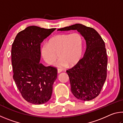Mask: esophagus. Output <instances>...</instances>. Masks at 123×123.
Here are the masks:
<instances>
[{
	"label": "esophagus",
	"instance_id": "34e87169",
	"mask_svg": "<svg viewBox=\"0 0 123 123\" xmlns=\"http://www.w3.org/2000/svg\"><path fill=\"white\" fill-rule=\"evenodd\" d=\"M62 71V70L61 69H57V73H60Z\"/></svg>",
	"mask_w": 123,
	"mask_h": 123
}]
</instances>
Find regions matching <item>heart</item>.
<instances>
[{
	"label": "heart",
	"instance_id": "b5f03b06",
	"mask_svg": "<svg viewBox=\"0 0 123 123\" xmlns=\"http://www.w3.org/2000/svg\"><path fill=\"white\" fill-rule=\"evenodd\" d=\"M84 49V39L79 32L57 35L50 39L49 43L43 45L41 49L42 57L46 63L51 64L59 54L60 59L54 62L55 67L63 68L73 66L80 61Z\"/></svg>",
	"mask_w": 123,
	"mask_h": 123
}]
</instances>
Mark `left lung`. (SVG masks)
Returning <instances> with one entry per match:
<instances>
[{
    "instance_id": "obj_1",
    "label": "left lung",
    "mask_w": 123,
    "mask_h": 123,
    "mask_svg": "<svg viewBox=\"0 0 123 123\" xmlns=\"http://www.w3.org/2000/svg\"><path fill=\"white\" fill-rule=\"evenodd\" d=\"M57 30H77L86 41L84 57L67 73L71 91L77 99L83 101L94 99L100 93L107 76V57L105 42L95 29L81 24Z\"/></svg>"
}]
</instances>
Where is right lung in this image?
I'll list each match as a JSON object with an SVG mask.
<instances>
[{"instance_id":"add662e5","label":"right lung","mask_w":123,"mask_h":123,"mask_svg":"<svg viewBox=\"0 0 123 123\" xmlns=\"http://www.w3.org/2000/svg\"><path fill=\"white\" fill-rule=\"evenodd\" d=\"M27 27L17 35L11 49L13 78L23 98L35 105L50 99L57 69L41 63V43L55 30Z\"/></svg>"}]
</instances>
